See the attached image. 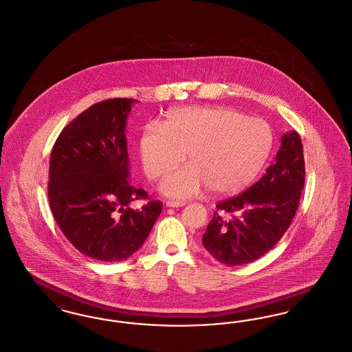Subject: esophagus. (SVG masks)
Returning <instances> with one entry per match:
<instances>
[{"mask_svg":"<svg viewBox=\"0 0 352 352\" xmlns=\"http://www.w3.org/2000/svg\"><path fill=\"white\" fill-rule=\"evenodd\" d=\"M166 206L170 207V208H179V207L186 206V201H179V200H168V201H166Z\"/></svg>","mask_w":352,"mask_h":352,"instance_id":"34e87169","label":"esophagus"}]
</instances>
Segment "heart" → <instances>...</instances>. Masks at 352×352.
<instances>
[{"mask_svg":"<svg viewBox=\"0 0 352 352\" xmlns=\"http://www.w3.org/2000/svg\"><path fill=\"white\" fill-rule=\"evenodd\" d=\"M272 132L258 118L226 107H186L170 113L164 126H144L139 141L141 164L149 179L175 169L187 153L188 166L161 183V191L186 199L208 186L213 194L243 190L265 166Z\"/></svg>","mask_w":352,"mask_h":352,"instance_id":"obj_1","label":"heart"}]
</instances>
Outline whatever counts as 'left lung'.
<instances>
[{
    "label": "left lung",
    "mask_w": 352,
    "mask_h": 352,
    "mask_svg": "<svg viewBox=\"0 0 352 352\" xmlns=\"http://www.w3.org/2000/svg\"><path fill=\"white\" fill-rule=\"evenodd\" d=\"M304 182L302 144L292 131L281 136L275 162L258 182L239 197L217 203L201 241L207 252L226 266L246 265L265 255L291 226Z\"/></svg>",
    "instance_id": "left-lung-1"
}]
</instances>
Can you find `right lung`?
Listing matches in <instances>:
<instances>
[{
	"instance_id": "obj_1",
	"label": "right lung",
	"mask_w": 352,
	"mask_h": 352,
	"mask_svg": "<svg viewBox=\"0 0 352 352\" xmlns=\"http://www.w3.org/2000/svg\"><path fill=\"white\" fill-rule=\"evenodd\" d=\"M136 99L113 98L90 106L65 126L52 148L48 200L57 226L72 245L100 262L136 253L162 211L133 187L126 151V116Z\"/></svg>"
}]
</instances>
